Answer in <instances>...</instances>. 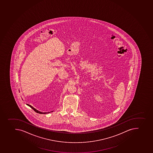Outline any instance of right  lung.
<instances>
[{"label":"right lung","instance_id":"obj_1","mask_svg":"<svg viewBox=\"0 0 153 153\" xmlns=\"http://www.w3.org/2000/svg\"><path fill=\"white\" fill-rule=\"evenodd\" d=\"M26 105H27L28 106H29V107H30L32 109H33V110H34L36 112H37V113H40V114H47V113H50V112H42L39 111L37 110V109H36L35 108H33V106H32L31 105H28V104H27V103L26 104ZM51 112H53V111Z\"/></svg>","mask_w":153,"mask_h":153}]
</instances>
